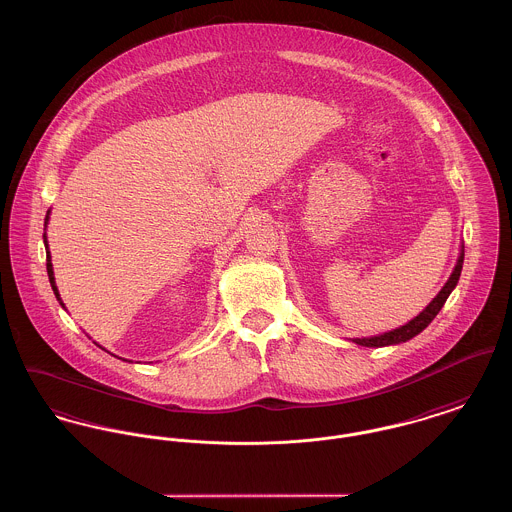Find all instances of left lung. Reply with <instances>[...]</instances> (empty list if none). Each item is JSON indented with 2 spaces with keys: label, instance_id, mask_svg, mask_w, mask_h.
Masks as SVG:
<instances>
[{
  "label": "left lung",
  "instance_id": "1",
  "mask_svg": "<svg viewBox=\"0 0 512 512\" xmlns=\"http://www.w3.org/2000/svg\"><path fill=\"white\" fill-rule=\"evenodd\" d=\"M462 262H464V248L460 250V256H458L457 266L455 271L451 273L449 281L445 283V287L439 291V295L435 296L430 302V306L420 312L412 322L406 323L399 329H393L389 333H383V335H377V337H370V339H354L356 345H362V347H387V345H397V343H404L412 337H416L420 331H424L431 320L439 314V310L443 308L445 300L451 295V291L457 287L458 277H460V271H462Z\"/></svg>",
  "mask_w": 512,
  "mask_h": 512
}]
</instances>
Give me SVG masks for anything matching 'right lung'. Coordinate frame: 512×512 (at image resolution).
Returning a JSON list of instances; mask_svg holds the SVG:
<instances>
[{"instance_id": "obj_1", "label": "right lung", "mask_w": 512, "mask_h": 512, "mask_svg": "<svg viewBox=\"0 0 512 512\" xmlns=\"http://www.w3.org/2000/svg\"><path fill=\"white\" fill-rule=\"evenodd\" d=\"M46 221H48V217H46ZM46 268H48V277H50V283H52V289H54L55 296H57V300H59V295H57V287H55L54 281V269H52V262H50V252L46 254Z\"/></svg>"}]
</instances>
